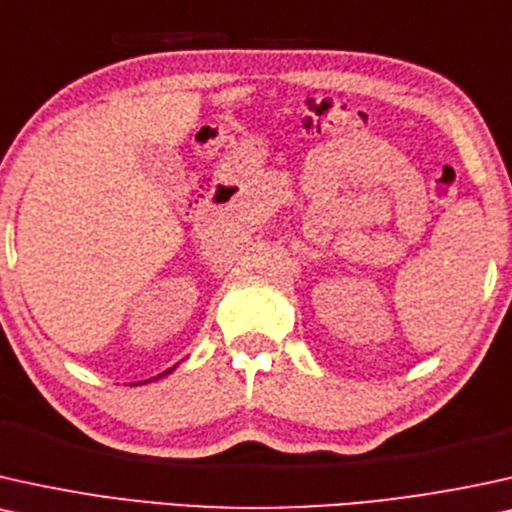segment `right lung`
Segmentation results:
<instances>
[{
    "mask_svg": "<svg viewBox=\"0 0 512 512\" xmlns=\"http://www.w3.org/2000/svg\"><path fill=\"white\" fill-rule=\"evenodd\" d=\"M165 373H172V368H170V371H165ZM165 373H163V375H165ZM158 378H160V375H158Z\"/></svg>",
    "mask_w": 512,
    "mask_h": 512,
    "instance_id": "1",
    "label": "right lung"
}]
</instances>
